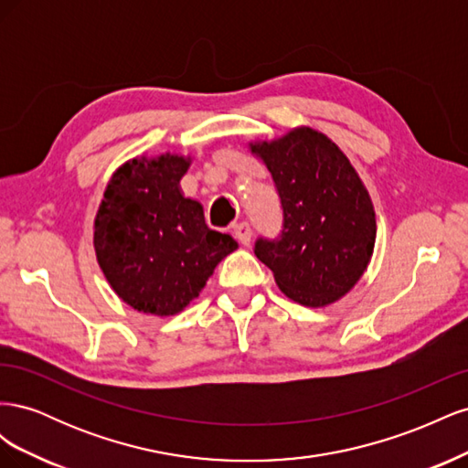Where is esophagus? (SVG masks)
Segmentation results:
<instances>
[{
    "mask_svg": "<svg viewBox=\"0 0 468 468\" xmlns=\"http://www.w3.org/2000/svg\"><path fill=\"white\" fill-rule=\"evenodd\" d=\"M234 234H236L239 244L250 246V242H251V226H250L248 222L236 224V226H234Z\"/></svg>",
    "mask_w": 468,
    "mask_h": 468,
    "instance_id": "obj_1",
    "label": "esophagus"
}]
</instances>
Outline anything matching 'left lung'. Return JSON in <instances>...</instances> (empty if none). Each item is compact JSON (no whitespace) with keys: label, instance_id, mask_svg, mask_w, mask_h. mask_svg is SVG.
Instances as JSON below:
<instances>
[{"label":"left lung","instance_id":"8db88e82","mask_svg":"<svg viewBox=\"0 0 468 468\" xmlns=\"http://www.w3.org/2000/svg\"><path fill=\"white\" fill-rule=\"evenodd\" d=\"M273 176L282 205L279 239H258L256 256L291 301L310 308L337 303L371 263L377 217L371 195L347 155L313 126L248 143Z\"/></svg>","mask_w":468,"mask_h":468}]
</instances>
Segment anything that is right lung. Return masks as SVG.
I'll use <instances>...</instances> for the list:
<instances>
[{
  "label": "right lung",
  "instance_id": "1",
  "mask_svg": "<svg viewBox=\"0 0 468 468\" xmlns=\"http://www.w3.org/2000/svg\"><path fill=\"white\" fill-rule=\"evenodd\" d=\"M193 155L164 152L121 164L93 218L99 267L136 313L174 316L191 304L215 267L238 250L230 234L210 230L203 205L179 181Z\"/></svg>",
  "mask_w": 468,
  "mask_h": 468
}]
</instances>
